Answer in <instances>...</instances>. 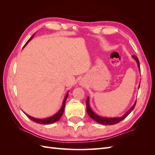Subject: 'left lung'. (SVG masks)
I'll list each match as a JSON object with an SVG mask.
<instances>
[{
    "instance_id": "left-lung-1",
    "label": "left lung",
    "mask_w": 155,
    "mask_h": 155,
    "mask_svg": "<svg viewBox=\"0 0 155 155\" xmlns=\"http://www.w3.org/2000/svg\"><path fill=\"white\" fill-rule=\"evenodd\" d=\"M133 58L137 61L138 67H140V62L139 60L138 59V58L137 56L135 55H133ZM136 104H137V101L135 102V104H134V105L131 107V109H130V110L127 112V113L123 116L122 117H120V118H104V117H101L100 116H97V114H96L94 112L90 107V105H89V98L87 97V112L88 114V116L91 117L92 119H93L94 120H95L96 121H97V123L103 124V125H114V124H116L119 123L120 121H122L124 119H125L127 116L130 112L132 111L134 108L135 107Z\"/></svg>"
}]
</instances>
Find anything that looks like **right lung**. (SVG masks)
Listing matches in <instances>:
<instances>
[{
	"mask_svg": "<svg viewBox=\"0 0 155 155\" xmlns=\"http://www.w3.org/2000/svg\"><path fill=\"white\" fill-rule=\"evenodd\" d=\"M33 37H34V35H33L30 38L28 39V41L26 44L25 45V46H23V48L25 47V46L28 44V43L33 38ZM68 94H67L66 95V96H65L64 99V101H63V105H62V107L61 109L56 114H55L54 116H51V117H50V118H45V119H37V118H33V117H31L30 116L26 114V116L28 117V118L31 120L33 121H34V122L35 123H37V124H52V123H54L55 122V121H58L60 118L61 117V116L63 115V112H64V106H65V102H66V100L67 99L68 97Z\"/></svg>",
	"mask_w": 155,
	"mask_h": 155,
	"instance_id": "add662e5",
	"label": "right lung"
}]
</instances>
